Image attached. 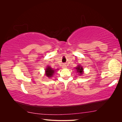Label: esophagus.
Segmentation results:
<instances>
[{
  "label": "esophagus",
  "mask_w": 122,
  "mask_h": 122,
  "mask_svg": "<svg viewBox=\"0 0 122 122\" xmlns=\"http://www.w3.org/2000/svg\"><path fill=\"white\" fill-rule=\"evenodd\" d=\"M63 68H66V65H63Z\"/></svg>",
  "instance_id": "esophagus-1"
}]
</instances>
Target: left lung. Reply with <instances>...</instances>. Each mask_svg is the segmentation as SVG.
<instances>
[{
    "mask_svg": "<svg viewBox=\"0 0 122 122\" xmlns=\"http://www.w3.org/2000/svg\"><path fill=\"white\" fill-rule=\"evenodd\" d=\"M76 69L77 70V72H78L80 75H82L83 73V69L82 67H81L80 66H77Z\"/></svg>",
    "mask_w": 122,
    "mask_h": 122,
    "instance_id": "1",
    "label": "left lung"
}]
</instances>
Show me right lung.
Wrapping results in <instances>:
<instances>
[{
    "mask_svg": "<svg viewBox=\"0 0 122 122\" xmlns=\"http://www.w3.org/2000/svg\"><path fill=\"white\" fill-rule=\"evenodd\" d=\"M54 73V70L52 69L50 66H48V68H46V74L49 77H52Z\"/></svg>",
    "mask_w": 122,
    "mask_h": 122,
    "instance_id": "add662e5",
    "label": "right lung"
}]
</instances>
